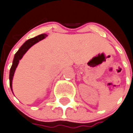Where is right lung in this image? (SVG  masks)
<instances>
[{
    "label": "right lung",
    "instance_id": "right-lung-1",
    "mask_svg": "<svg viewBox=\"0 0 133 133\" xmlns=\"http://www.w3.org/2000/svg\"><path fill=\"white\" fill-rule=\"evenodd\" d=\"M46 36H47L46 34H41V35L37 36H36V37L34 38L29 39V40H28V41H25V42L23 43V45L19 48V49L18 51H17V52L15 54V57H14V59H13V64H12L11 68L10 69L9 74V84L11 91L13 77V75H14V73H15V69H16L17 66V65H18L19 60L22 59L23 55L26 53V51H28L32 45H34V44H36V42H39V41L42 40V39H44ZM12 92H13V91H12Z\"/></svg>",
    "mask_w": 133,
    "mask_h": 133
}]
</instances>
